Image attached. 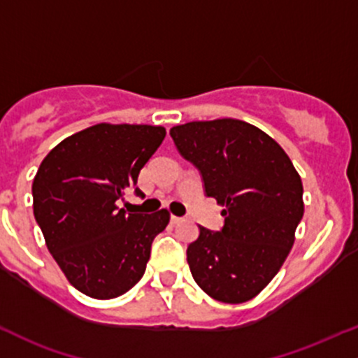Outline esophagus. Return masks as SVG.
Returning a JSON list of instances; mask_svg holds the SVG:
<instances>
[{
	"mask_svg": "<svg viewBox=\"0 0 358 358\" xmlns=\"http://www.w3.org/2000/svg\"><path fill=\"white\" fill-rule=\"evenodd\" d=\"M170 221H171V224H180V222H183V217H178V215H171Z\"/></svg>",
	"mask_w": 358,
	"mask_h": 358,
	"instance_id": "esophagus-1",
	"label": "esophagus"
}]
</instances>
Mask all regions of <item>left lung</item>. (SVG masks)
Masks as SVG:
<instances>
[{"label": "left lung", "instance_id": "1", "mask_svg": "<svg viewBox=\"0 0 358 358\" xmlns=\"http://www.w3.org/2000/svg\"><path fill=\"white\" fill-rule=\"evenodd\" d=\"M176 149L200 171L207 197L224 207V226L187 248L199 287L239 304L260 294L284 265L304 214L302 182L285 151L248 122H188L170 131Z\"/></svg>", "mask_w": 358, "mask_h": 358}]
</instances>
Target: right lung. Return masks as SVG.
Returning <instances> with one entry per match:
<instances>
[{"instance_id":"1","label":"right lung","mask_w":358,"mask_h":358,"mask_svg":"<svg viewBox=\"0 0 358 358\" xmlns=\"http://www.w3.org/2000/svg\"><path fill=\"white\" fill-rule=\"evenodd\" d=\"M158 125L96 124L66 137L34 178V215L71 285L93 299H113L146 272L151 245L170 214H127L117 207L161 146Z\"/></svg>"}]
</instances>
